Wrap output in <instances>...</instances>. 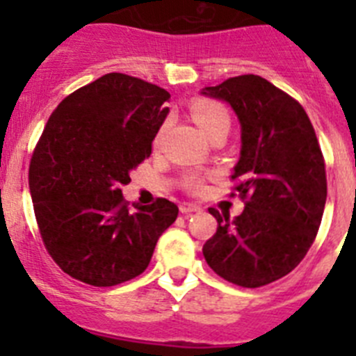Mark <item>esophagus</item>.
I'll return each instance as SVG.
<instances>
[{
	"label": "esophagus",
	"mask_w": 356,
	"mask_h": 356,
	"mask_svg": "<svg viewBox=\"0 0 356 356\" xmlns=\"http://www.w3.org/2000/svg\"><path fill=\"white\" fill-rule=\"evenodd\" d=\"M180 212L181 213L201 212V207L196 205V203H181V205H180Z\"/></svg>",
	"instance_id": "obj_1"
}]
</instances>
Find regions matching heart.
<instances>
[{
	"instance_id": "b5f03b06",
	"label": "heart",
	"mask_w": 356,
	"mask_h": 356,
	"mask_svg": "<svg viewBox=\"0 0 356 356\" xmlns=\"http://www.w3.org/2000/svg\"><path fill=\"white\" fill-rule=\"evenodd\" d=\"M191 115L196 122L200 130L205 135H210L217 128H228L229 127V115L222 105L209 99H197L191 105ZM188 188L197 191L201 188V180L197 176H188L187 180Z\"/></svg>"
}]
</instances>
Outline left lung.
Masks as SVG:
<instances>
[{"label": "left lung", "instance_id": "8db88e82", "mask_svg": "<svg viewBox=\"0 0 356 356\" xmlns=\"http://www.w3.org/2000/svg\"><path fill=\"white\" fill-rule=\"evenodd\" d=\"M201 96L232 106L241 124V156L232 178L248 197L241 216L209 212L217 232L203 246L221 278L254 289L284 278L305 259L326 205L325 160L307 112L262 76L242 74Z\"/></svg>", "mask_w": 356, "mask_h": 356}]
</instances>
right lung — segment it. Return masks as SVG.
<instances>
[{
    "instance_id": "right-lung-1",
    "label": "right lung",
    "mask_w": 356,
    "mask_h": 356,
    "mask_svg": "<svg viewBox=\"0 0 356 356\" xmlns=\"http://www.w3.org/2000/svg\"><path fill=\"white\" fill-rule=\"evenodd\" d=\"M171 94L110 72L67 96L30 162V194L44 246L62 271L94 287L144 273L176 221L169 200L128 209L121 185L151 153Z\"/></svg>"
}]
</instances>
